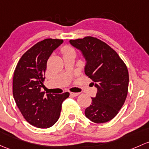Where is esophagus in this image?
I'll list each match as a JSON object with an SVG mask.
<instances>
[{
  "instance_id": "34e87169",
  "label": "esophagus",
  "mask_w": 149,
  "mask_h": 149,
  "mask_svg": "<svg viewBox=\"0 0 149 149\" xmlns=\"http://www.w3.org/2000/svg\"><path fill=\"white\" fill-rule=\"evenodd\" d=\"M70 94L71 95H73V96H78V95H79L80 93H70Z\"/></svg>"
}]
</instances>
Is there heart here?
Returning a JSON list of instances; mask_svg holds the SVG:
<instances>
[{"mask_svg": "<svg viewBox=\"0 0 149 149\" xmlns=\"http://www.w3.org/2000/svg\"><path fill=\"white\" fill-rule=\"evenodd\" d=\"M70 52H73V51L70 48V47L66 46V47H64V48H63V54H68V53H70Z\"/></svg>", "mask_w": 149, "mask_h": 149, "instance_id": "1", "label": "heart"}]
</instances>
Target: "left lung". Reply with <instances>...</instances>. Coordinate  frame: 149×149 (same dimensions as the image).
I'll list each match as a JSON object with an SVG mask.
<instances>
[{
	"instance_id": "1",
	"label": "left lung",
	"mask_w": 149,
	"mask_h": 149,
	"mask_svg": "<svg viewBox=\"0 0 149 149\" xmlns=\"http://www.w3.org/2000/svg\"><path fill=\"white\" fill-rule=\"evenodd\" d=\"M69 43L81 51L86 61V75L97 88L91 105L86 109V116L96 123L109 121L127 96L129 77L126 64L113 49L96 38L87 36Z\"/></svg>"
}]
</instances>
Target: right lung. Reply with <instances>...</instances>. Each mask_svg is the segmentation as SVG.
Instances as JSON below:
<instances>
[{"mask_svg":"<svg viewBox=\"0 0 149 149\" xmlns=\"http://www.w3.org/2000/svg\"><path fill=\"white\" fill-rule=\"evenodd\" d=\"M63 40L47 38L38 42L22 56L14 71L13 94L25 119L37 128H47L58 120L63 101L69 93L62 94L41 91L47 61Z\"/></svg>","mask_w":149,"mask_h":149,"instance_id":"1","label":"right lung"}]
</instances>
